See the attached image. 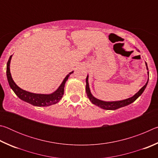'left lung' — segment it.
Returning <instances> with one entry per match:
<instances>
[{"mask_svg":"<svg viewBox=\"0 0 158 158\" xmlns=\"http://www.w3.org/2000/svg\"><path fill=\"white\" fill-rule=\"evenodd\" d=\"M145 63H146V69L147 70H148V72H147V73H148V81H147L146 84L144 85L141 88V89L139 90L135 95H134L132 97L125 99V100H123L112 101V102H106V101L99 100V99L95 98L94 96L92 95L91 92H90V90L89 88V75H87L86 79H85V82H86V85H85V91H86L88 98H89V100L93 104V105L98 106L99 107H100L103 109H106V110H116V109H118L121 107H123V106L130 105L131 103H132L133 102H135L141 94H142L143 92L144 91V90H145V89L146 88L147 84H148V79H149V72H148V65H147V63L146 62Z\"/></svg>","mask_w":158,"mask_h":158,"instance_id":"obj_1","label":"left lung"}]
</instances>
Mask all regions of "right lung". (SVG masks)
I'll use <instances>...</instances> for the list:
<instances>
[{
  "label": "right lung",
  "mask_w": 158,
  "mask_h": 158,
  "mask_svg": "<svg viewBox=\"0 0 158 158\" xmlns=\"http://www.w3.org/2000/svg\"><path fill=\"white\" fill-rule=\"evenodd\" d=\"M12 56V55L10 56L9 60L7 63L6 74L10 88L15 92V94L18 96V98H19L21 100L24 101L26 102H28L32 105L36 106H49L52 105H55L60 100V99L62 98L64 94V88H65V82L68 79L69 75L74 73V71L69 73L63 79V82L61 83L58 89L53 93H51V94H39V93H31L21 89V88L19 87L15 84L14 80L12 79L10 69Z\"/></svg>",
  "instance_id": "1"
}]
</instances>
